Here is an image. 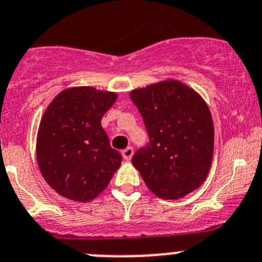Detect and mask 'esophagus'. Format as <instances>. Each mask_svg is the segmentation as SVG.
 <instances>
[{"mask_svg": "<svg viewBox=\"0 0 262 262\" xmlns=\"http://www.w3.org/2000/svg\"><path fill=\"white\" fill-rule=\"evenodd\" d=\"M133 147H126L125 150H123V158H124V160H126V161H129L132 159V156H133Z\"/></svg>", "mask_w": 262, "mask_h": 262, "instance_id": "obj_1", "label": "esophagus"}]
</instances>
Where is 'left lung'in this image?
Instances as JSON below:
<instances>
[{
  "label": "left lung",
  "instance_id": "8db88e82",
  "mask_svg": "<svg viewBox=\"0 0 262 262\" xmlns=\"http://www.w3.org/2000/svg\"><path fill=\"white\" fill-rule=\"evenodd\" d=\"M150 143L132 163L161 199H180L203 185L213 158L214 128L199 93L168 79L130 92Z\"/></svg>",
  "mask_w": 262,
  "mask_h": 262
}]
</instances>
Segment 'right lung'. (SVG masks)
I'll return each mask as SVG.
<instances>
[{
    "label": "right lung",
    "instance_id": "right-lung-1",
    "mask_svg": "<svg viewBox=\"0 0 262 262\" xmlns=\"http://www.w3.org/2000/svg\"><path fill=\"white\" fill-rule=\"evenodd\" d=\"M114 92L68 88L54 98L38 126L36 155L49 186L62 196L86 203L101 194L121 164L101 120L116 102Z\"/></svg>",
    "mask_w": 262,
    "mask_h": 262
}]
</instances>
